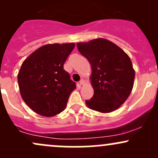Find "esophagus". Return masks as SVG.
I'll return each mask as SVG.
<instances>
[{"label": "esophagus", "instance_id": "esophagus-1", "mask_svg": "<svg viewBox=\"0 0 158 158\" xmlns=\"http://www.w3.org/2000/svg\"><path fill=\"white\" fill-rule=\"evenodd\" d=\"M79 84H80L81 85H84L85 84V81L84 80V79H81L80 81H79Z\"/></svg>", "mask_w": 158, "mask_h": 158}]
</instances>
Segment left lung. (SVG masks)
Returning a JSON list of instances; mask_svg holds the SVG:
<instances>
[{
    "label": "left lung",
    "instance_id": "1",
    "mask_svg": "<svg viewBox=\"0 0 158 158\" xmlns=\"http://www.w3.org/2000/svg\"><path fill=\"white\" fill-rule=\"evenodd\" d=\"M77 48L91 66L90 77L94 96L87 106L100 113H110L126 102L134 86L135 71L129 56L105 39L77 43Z\"/></svg>",
    "mask_w": 158,
    "mask_h": 158
}]
</instances>
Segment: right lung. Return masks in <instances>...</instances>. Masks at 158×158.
<instances>
[{
    "label": "right lung",
    "instance_id": "right-lung-1",
    "mask_svg": "<svg viewBox=\"0 0 158 158\" xmlns=\"http://www.w3.org/2000/svg\"><path fill=\"white\" fill-rule=\"evenodd\" d=\"M74 43L45 44L23 61L18 74L20 93L38 114L53 117L64 110L75 82L64 70Z\"/></svg>",
    "mask_w": 158,
    "mask_h": 158
}]
</instances>
